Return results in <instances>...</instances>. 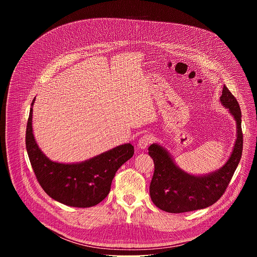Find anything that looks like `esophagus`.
Masks as SVG:
<instances>
[{"label":"esophagus","mask_w":257,"mask_h":257,"mask_svg":"<svg viewBox=\"0 0 257 257\" xmlns=\"http://www.w3.org/2000/svg\"><path fill=\"white\" fill-rule=\"evenodd\" d=\"M153 141H154V137L152 135H143L138 141V144H137L138 150L144 151Z\"/></svg>","instance_id":"obj_1"}]
</instances>
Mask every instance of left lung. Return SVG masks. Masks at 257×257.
<instances>
[{
    "instance_id": "8db88e82",
    "label": "left lung",
    "mask_w": 257,
    "mask_h": 257,
    "mask_svg": "<svg viewBox=\"0 0 257 257\" xmlns=\"http://www.w3.org/2000/svg\"><path fill=\"white\" fill-rule=\"evenodd\" d=\"M219 101L228 108L236 122V140L230 158L218 170L205 175L189 174L177 166L163 145L153 143L149 148V155L155 163L150 194L160 209L171 213L202 209L216 202L228 187L242 156L241 109L226 85Z\"/></svg>"
}]
</instances>
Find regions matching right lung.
<instances>
[{
    "label": "right lung",
    "instance_id": "1",
    "mask_svg": "<svg viewBox=\"0 0 257 257\" xmlns=\"http://www.w3.org/2000/svg\"><path fill=\"white\" fill-rule=\"evenodd\" d=\"M31 102L26 128V151L35 177L45 192L58 202L73 207H90L103 200L119 168L134 155L130 143L80 163L64 164L51 161L39 148L32 130Z\"/></svg>",
    "mask_w": 257,
    "mask_h": 257
}]
</instances>
